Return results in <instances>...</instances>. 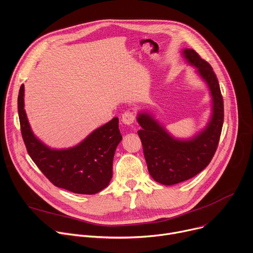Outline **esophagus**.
Here are the masks:
<instances>
[{
  "label": "esophagus",
  "instance_id": "obj_1",
  "mask_svg": "<svg viewBox=\"0 0 253 253\" xmlns=\"http://www.w3.org/2000/svg\"><path fill=\"white\" fill-rule=\"evenodd\" d=\"M121 120L125 125H131L135 122V115L132 112H126L122 115Z\"/></svg>",
  "mask_w": 253,
  "mask_h": 253
}]
</instances>
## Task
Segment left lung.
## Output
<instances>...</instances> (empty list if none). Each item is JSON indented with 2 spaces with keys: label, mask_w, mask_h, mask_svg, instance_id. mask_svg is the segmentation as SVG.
Here are the masks:
<instances>
[{
  "label": "left lung",
  "mask_w": 253,
  "mask_h": 253,
  "mask_svg": "<svg viewBox=\"0 0 253 253\" xmlns=\"http://www.w3.org/2000/svg\"><path fill=\"white\" fill-rule=\"evenodd\" d=\"M181 56L195 67V73L208 87L211 114L206 126L189 138L173 136L149 110H141L136 120L141 126L144 157L151 177L165 186L185 181L201 172L211 162L218 146L224 119V105L220 85L211 65L190 48Z\"/></svg>",
  "instance_id": "obj_1"
}]
</instances>
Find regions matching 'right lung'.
I'll list each match as a JSON object with an SVG mask.
<instances>
[{"label":"right lung","mask_w":253,"mask_h":253,"mask_svg":"<svg viewBox=\"0 0 253 253\" xmlns=\"http://www.w3.org/2000/svg\"><path fill=\"white\" fill-rule=\"evenodd\" d=\"M24 84L18 96V114L23 140L38 169L53 185L75 194L94 195L110 183L113 158L122 140L119 119L113 118L90 132L73 147L52 148L33 133L24 109Z\"/></svg>","instance_id":"right-lung-1"}]
</instances>
